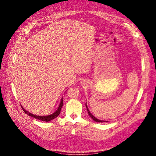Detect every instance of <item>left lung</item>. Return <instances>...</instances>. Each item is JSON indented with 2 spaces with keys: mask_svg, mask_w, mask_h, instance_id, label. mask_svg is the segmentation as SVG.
Returning <instances> with one entry per match:
<instances>
[{
  "mask_svg": "<svg viewBox=\"0 0 156 156\" xmlns=\"http://www.w3.org/2000/svg\"><path fill=\"white\" fill-rule=\"evenodd\" d=\"M85 105H86V108H87V111H88V114H89V116H90L92 118V119L94 120V121H96V122H108L107 121H102V120H99V119H97V118H95L92 114L90 112V111L88 110V108H87V104H85Z\"/></svg>",
  "mask_w": 156,
  "mask_h": 156,
  "instance_id": "left-lung-1",
  "label": "left lung"
}]
</instances>
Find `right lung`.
<instances>
[{
	"instance_id": "1",
	"label": "right lung",
	"mask_w": 156,
	"mask_h": 156,
	"mask_svg": "<svg viewBox=\"0 0 156 156\" xmlns=\"http://www.w3.org/2000/svg\"><path fill=\"white\" fill-rule=\"evenodd\" d=\"M62 105H63V100H62V99L61 101V103H60V105H59V108H58V109H57L56 110V111H55V112H54L53 114H51V115L45 116H40L34 115V114H31V113H30V112L27 111L25 109H24L22 107V106H21V108L23 109V111L27 114V115L30 116H31V117H33V118H35V119H39V120H40V121H43L48 122V121H50L52 120L53 119L57 118V116H58L59 115V114L61 113V108H62Z\"/></svg>"
}]
</instances>
